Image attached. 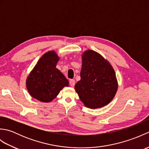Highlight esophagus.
Returning a JSON list of instances; mask_svg holds the SVG:
<instances>
[{"mask_svg":"<svg viewBox=\"0 0 149 149\" xmlns=\"http://www.w3.org/2000/svg\"><path fill=\"white\" fill-rule=\"evenodd\" d=\"M69 83L70 85L71 86H74L75 85V80L74 79H70L69 81Z\"/></svg>","mask_w":149,"mask_h":149,"instance_id":"1","label":"esophagus"}]
</instances>
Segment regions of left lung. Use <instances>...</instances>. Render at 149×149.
I'll use <instances>...</instances> for the list:
<instances>
[{
    "label": "left lung",
    "instance_id": "left-lung-1",
    "mask_svg": "<svg viewBox=\"0 0 149 149\" xmlns=\"http://www.w3.org/2000/svg\"><path fill=\"white\" fill-rule=\"evenodd\" d=\"M80 75L75 89L86 107H102L115 97L118 88L115 71L99 54L91 50L83 54Z\"/></svg>",
    "mask_w": 149,
    "mask_h": 149
}]
</instances>
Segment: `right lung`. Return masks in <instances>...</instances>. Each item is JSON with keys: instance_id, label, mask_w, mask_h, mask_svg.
Returning a JSON list of instances; mask_svg holds the SVG:
<instances>
[{"instance_id": "right-lung-1", "label": "right lung", "mask_w": 149, "mask_h": 149, "mask_svg": "<svg viewBox=\"0 0 149 149\" xmlns=\"http://www.w3.org/2000/svg\"><path fill=\"white\" fill-rule=\"evenodd\" d=\"M59 58L55 52L45 54L34 66L27 79V88L33 98L49 102L58 95L68 81L56 68Z\"/></svg>"}]
</instances>
